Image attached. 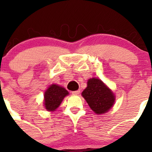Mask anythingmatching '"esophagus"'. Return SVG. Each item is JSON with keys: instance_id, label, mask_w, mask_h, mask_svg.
Wrapping results in <instances>:
<instances>
[{"instance_id": "1", "label": "esophagus", "mask_w": 152, "mask_h": 152, "mask_svg": "<svg viewBox=\"0 0 152 152\" xmlns=\"http://www.w3.org/2000/svg\"><path fill=\"white\" fill-rule=\"evenodd\" d=\"M71 93H72V94H74V95H78V94H80V90L74 91H72Z\"/></svg>"}]
</instances>
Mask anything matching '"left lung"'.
Instances as JSON below:
<instances>
[{"label": "left lung", "instance_id": "left-lung-1", "mask_svg": "<svg viewBox=\"0 0 152 152\" xmlns=\"http://www.w3.org/2000/svg\"><path fill=\"white\" fill-rule=\"evenodd\" d=\"M82 96L92 111L96 114L108 112L115 102V96L102 80L97 78H89L87 87L83 91Z\"/></svg>", "mask_w": 152, "mask_h": 152}]
</instances>
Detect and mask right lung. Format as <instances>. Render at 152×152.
Instances as JSON below:
<instances>
[{"label":"right lung","instance_id":"1","mask_svg":"<svg viewBox=\"0 0 152 152\" xmlns=\"http://www.w3.org/2000/svg\"><path fill=\"white\" fill-rule=\"evenodd\" d=\"M69 95V91L64 87L52 84L44 93V106L48 111H54L61 104L64 97Z\"/></svg>","mask_w":152,"mask_h":152}]
</instances>
